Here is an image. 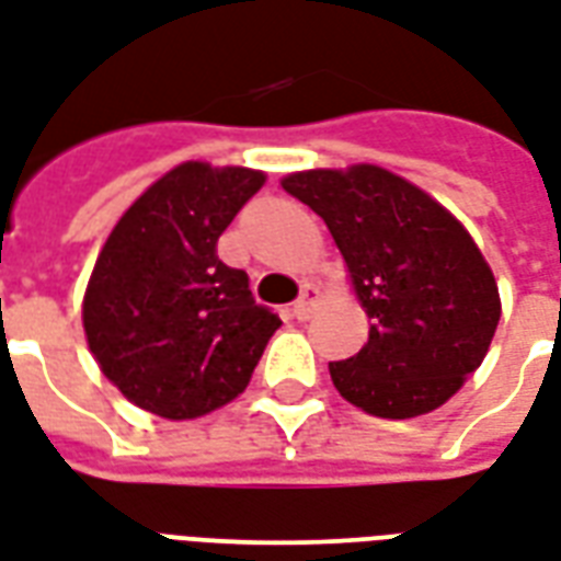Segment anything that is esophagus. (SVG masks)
Instances as JSON below:
<instances>
[{"instance_id":"34e87169","label":"esophagus","mask_w":561,"mask_h":561,"mask_svg":"<svg viewBox=\"0 0 561 561\" xmlns=\"http://www.w3.org/2000/svg\"><path fill=\"white\" fill-rule=\"evenodd\" d=\"M323 302V294L318 285H302V294H300V300L294 302V318L297 321H306V318H312V312L318 309Z\"/></svg>"}]
</instances>
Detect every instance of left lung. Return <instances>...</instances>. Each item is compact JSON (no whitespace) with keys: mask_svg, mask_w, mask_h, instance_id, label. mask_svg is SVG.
<instances>
[{"mask_svg":"<svg viewBox=\"0 0 561 561\" xmlns=\"http://www.w3.org/2000/svg\"><path fill=\"white\" fill-rule=\"evenodd\" d=\"M282 186L327 222L368 342L330 363L339 396L380 419L443 408L488 356L502 302L491 264L460 219L375 163L306 169Z\"/></svg>","mask_w":561,"mask_h":561,"instance_id":"left-lung-1","label":"left lung"}]
</instances>
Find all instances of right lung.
Listing matches in <instances>:
<instances>
[{"mask_svg":"<svg viewBox=\"0 0 561 561\" xmlns=\"http://www.w3.org/2000/svg\"><path fill=\"white\" fill-rule=\"evenodd\" d=\"M267 175L186 160L136 198L94 261L82 330L118 392L153 416L184 422L243 392L282 321L255 306L243 270L217 240Z\"/></svg>","mask_w":561,"mask_h":561,"instance_id":"obj_1","label":"right lung"}]
</instances>
